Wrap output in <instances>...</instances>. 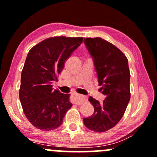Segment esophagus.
<instances>
[{"label": "esophagus", "instance_id": "obj_1", "mask_svg": "<svg viewBox=\"0 0 157 157\" xmlns=\"http://www.w3.org/2000/svg\"><path fill=\"white\" fill-rule=\"evenodd\" d=\"M86 100H87V98L85 96L79 94H75V96H74L73 98V102L75 104H76V105H81Z\"/></svg>", "mask_w": 157, "mask_h": 157}]
</instances>
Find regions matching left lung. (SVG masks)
Returning a JSON list of instances; mask_svg holds the SVG:
<instances>
[{
    "label": "left lung",
    "instance_id": "1",
    "mask_svg": "<svg viewBox=\"0 0 157 157\" xmlns=\"http://www.w3.org/2000/svg\"><path fill=\"white\" fill-rule=\"evenodd\" d=\"M94 63L100 91L105 95L102 103L90 97L94 108L92 116L83 118L84 125L95 132L112 128L124 115L131 98L128 59L117 47L101 37L85 40Z\"/></svg>",
    "mask_w": 157,
    "mask_h": 157
}]
</instances>
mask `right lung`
<instances>
[{
  "mask_svg": "<svg viewBox=\"0 0 157 157\" xmlns=\"http://www.w3.org/2000/svg\"><path fill=\"white\" fill-rule=\"evenodd\" d=\"M83 37H54L41 41L27 55L21 72L19 97L23 112L34 127L52 131L62 124L72 106L69 94L53 90L52 82Z\"/></svg>",
  "mask_w": 157,
  "mask_h": 157,
  "instance_id": "add662e5",
  "label": "right lung"
}]
</instances>
